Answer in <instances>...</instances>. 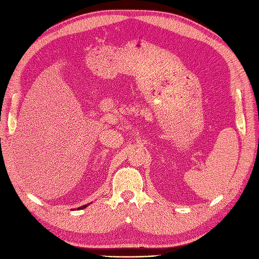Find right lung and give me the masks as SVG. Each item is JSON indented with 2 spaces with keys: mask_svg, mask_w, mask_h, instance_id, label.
<instances>
[{
  "mask_svg": "<svg viewBox=\"0 0 259 259\" xmlns=\"http://www.w3.org/2000/svg\"><path fill=\"white\" fill-rule=\"evenodd\" d=\"M87 207V205H83V206H81V207H79L78 209H83V208H86Z\"/></svg>",
  "mask_w": 259,
  "mask_h": 259,
  "instance_id": "obj_1",
  "label": "right lung"
}]
</instances>
